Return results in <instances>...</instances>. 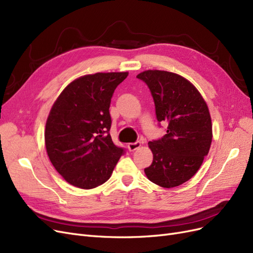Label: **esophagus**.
Here are the masks:
<instances>
[{"label":"esophagus","instance_id":"esophagus-1","mask_svg":"<svg viewBox=\"0 0 253 253\" xmlns=\"http://www.w3.org/2000/svg\"><path fill=\"white\" fill-rule=\"evenodd\" d=\"M140 145H141V142H140V141L131 142V143H127V149H128V151L133 152V151L137 150L138 148H140Z\"/></svg>","mask_w":253,"mask_h":253}]
</instances>
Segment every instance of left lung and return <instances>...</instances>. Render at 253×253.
Instances as JSON below:
<instances>
[{
	"mask_svg": "<svg viewBox=\"0 0 253 253\" xmlns=\"http://www.w3.org/2000/svg\"><path fill=\"white\" fill-rule=\"evenodd\" d=\"M137 78L150 88L157 120L168 124L167 134L149 142L153 163L144 173L160 187H177L192 177L208 155L212 141L209 109L193 84L177 74L145 71Z\"/></svg>",
	"mask_w": 253,
	"mask_h": 253,
	"instance_id": "1",
	"label": "left lung"
}]
</instances>
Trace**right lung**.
<instances>
[{
  "instance_id": "add662e5",
  "label": "right lung",
  "mask_w": 253,
  "mask_h": 253,
  "mask_svg": "<svg viewBox=\"0 0 253 253\" xmlns=\"http://www.w3.org/2000/svg\"><path fill=\"white\" fill-rule=\"evenodd\" d=\"M128 73H97L74 80L49 112L45 126L47 155L71 185L93 189L113 173L125 149L110 135L111 99Z\"/></svg>"
}]
</instances>
